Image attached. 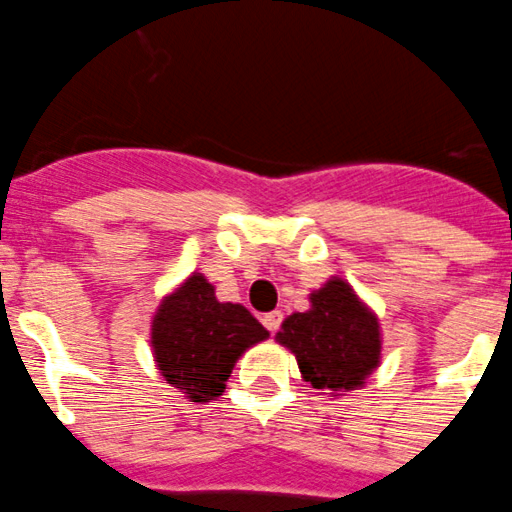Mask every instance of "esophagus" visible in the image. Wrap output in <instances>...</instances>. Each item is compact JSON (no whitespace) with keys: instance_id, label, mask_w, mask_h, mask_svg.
Masks as SVG:
<instances>
[{"instance_id":"34e87169","label":"esophagus","mask_w":512,"mask_h":512,"mask_svg":"<svg viewBox=\"0 0 512 512\" xmlns=\"http://www.w3.org/2000/svg\"><path fill=\"white\" fill-rule=\"evenodd\" d=\"M262 324H265V329L267 331H278L280 329V324H283V313L280 311H270V313H265V316H262Z\"/></svg>"}]
</instances>
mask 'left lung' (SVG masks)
Here are the masks:
<instances>
[{"label": "left lung", "mask_w": 512, "mask_h": 512, "mask_svg": "<svg viewBox=\"0 0 512 512\" xmlns=\"http://www.w3.org/2000/svg\"><path fill=\"white\" fill-rule=\"evenodd\" d=\"M278 342L296 354L303 380L331 393L359 388L380 362L377 319L339 278L313 293L311 311L283 321Z\"/></svg>", "instance_id": "obj_1"}]
</instances>
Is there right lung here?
<instances>
[{
  "mask_svg": "<svg viewBox=\"0 0 512 512\" xmlns=\"http://www.w3.org/2000/svg\"><path fill=\"white\" fill-rule=\"evenodd\" d=\"M267 331L239 303H219L204 275H191L163 301L153 321V349L170 385L193 403L224 393L239 354L262 342Z\"/></svg>",
  "mask_w": 512,
  "mask_h": 512,
  "instance_id": "obj_1",
  "label": "right lung"
}]
</instances>
